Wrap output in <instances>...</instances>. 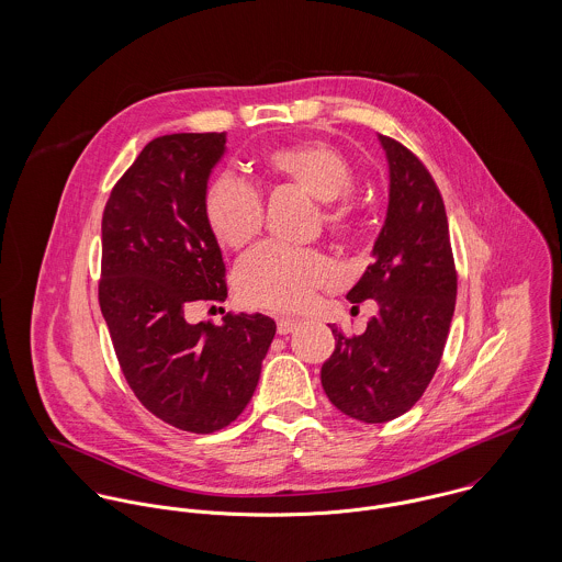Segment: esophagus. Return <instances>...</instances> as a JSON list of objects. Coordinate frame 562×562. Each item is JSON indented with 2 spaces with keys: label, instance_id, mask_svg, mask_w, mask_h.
Segmentation results:
<instances>
[{
  "label": "esophagus",
  "instance_id": "1",
  "mask_svg": "<svg viewBox=\"0 0 562 562\" xmlns=\"http://www.w3.org/2000/svg\"><path fill=\"white\" fill-rule=\"evenodd\" d=\"M299 324H301V322L292 321V318H279V321H277V333H279V335H288V333H292Z\"/></svg>",
  "mask_w": 562,
  "mask_h": 562
}]
</instances>
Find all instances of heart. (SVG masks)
<instances>
[{
  "instance_id": "heart-1",
  "label": "heart",
  "mask_w": 562,
  "mask_h": 562,
  "mask_svg": "<svg viewBox=\"0 0 562 562\" xmlns=\"http://www.w3.org/2000/svg\"><path fill=\"white\" fill-rule=\"evenodd\" d=\"M259 168L279 186L296 188L321 201L322 223L333 234H350L357 227V207L348 192L355 170L346 156L324 140H301L270 149ZM207 229L225 248H244L263 223L259 192L232 175L214 177L201 199ZM339 279L337 263L316 248H290L263 244L248 252L234 274L236 292L248 307L292 314L305 310L316 292Z\"/></svg>"
}]
</instances>
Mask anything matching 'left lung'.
<instances>
[{
    "label": "left lung",
    "mask_w": 562,
    "mask_h": 562,
    "mask_svg": "<svg viewBox=\"0 0 562 562\" xmlns=\"http://www.w3.org/2000/svg\"><path fill=\"white\" fill-rule=\"evenodd\" d=\"M390 164V205L374 261L346 294L379 303L366 333L346 337L322 366V387L344 415L383 424L422 398L439 368L457 303V268L443 199L428 168L379 136Z\"/></svg>",
    "instance_id": "left-lung-1"
}]
</instances>
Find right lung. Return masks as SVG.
<instances>
[{"instance_id":"right-lung-1","label":"right lung","mask_w":562,"mask_h":562,"mask_svg":"<svg viewBox=\"0 0 562 562\" xmlns=\"http://www.w3.org/2000/svg\"><path fill=\"white\" fill-rule=\"evenodd\" d=\"M225 143V132L151 140L101 221L99 305L125 381L161 422L199 435L244 411L277 330L261 314L188 322L192 305L227 299L223 252L201 212Z\"/></svg>"}]
</instances>
